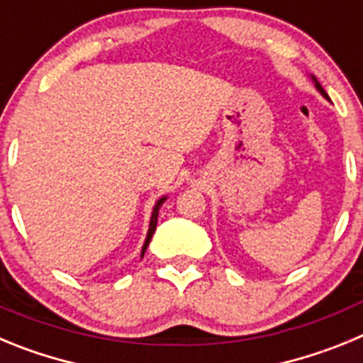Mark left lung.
Listing matches in <instances>:
<instances>
[{
  "instance_id": "1",
  "label": "left lung",
  "mask_w": 363,
  "mask_h": 363,
  "mask_svg": "<svg viewBox=\"0 0 363 363\" xmlns=\"http://www.w3.org/2000/svg\"><path fill=\"white\" fill-rule=\"evenodd\" d=\"M311 79H313L314 86H316V91H318V92H320V94H322V96H323V98H325V99H329V96H327V92H325V91H323V86H322V85H320V83H318V79L314 78L313 74H311ZM329 101H331V99H329Z\"/></svg>"
}]
</instances>
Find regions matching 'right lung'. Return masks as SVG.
<instances>
[{
    "label": "right lung",
    "instance_id": "add662e5",
    "mask_svg": "<svg viewBox=\"0 0 363 363\" xmlns=\"http://www.w3.org/2000/svg\"><path fill=\"white\" fill-rule=\"evenodd\" d=\"M165 200H167V196H162V198H160V200H156V203H154L152 214H150L149 230H147V238H145V242H143V247H142V258H143V255H145V251H147V245H149V243H150V238H152L154 230H156V223H158L160 207H162L163 201H165Z\"/></svg>",
    "mask_w": 363,
    "mask_h": 363
}]
</instances>
